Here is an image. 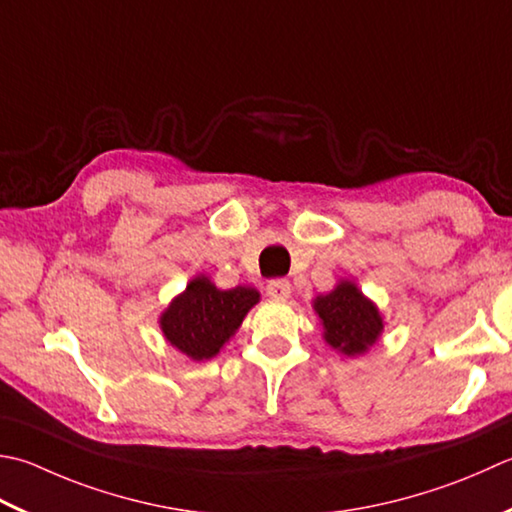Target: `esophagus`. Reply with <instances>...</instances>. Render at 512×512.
<instances>
[{"label":"esophagus","mask_w":512,"mask_h":512,"mask_svg":"<svg viewBox=\"0 0 512 512\" xmlns=\"http://www.w3.org/2000/svg\"><path fill=\"white\" fill-rule=\"evenodd\" d=\"M266 293L273 299H288L290 293H293V286H290L288 279H270L266 286Z\"/></svg>","instance_id":"1"}]
</instances>
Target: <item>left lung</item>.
I'll list each match as a JSON object with an SVG mask.
<instances>
[{
	"label": "left lung",
	"instance_id": "obj_1",
	"mask_svg": "<svg viewBox=\"0 0 512 512\" xmlns=\"http://www.w3.org/2000/svg\"><path fill=\"white\" fill-rule=\"evenodd\" d=\"M313 310L324 328V342L344 357H362L384 333V315L353 279H339L333 290L313 299Z\"/></svg>",
	"mask_w": 512,
	"mask_h": 512
}]
</instances>
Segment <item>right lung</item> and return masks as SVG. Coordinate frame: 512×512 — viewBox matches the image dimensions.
I'll return each mask as SVG.
<instances>
[{
    "label": "right lung",
    "mask_w": 512,
    "mask_h": 512,
    "mask_svg": "<svg viewBox=\"0 0 512 512\" xmlns=\"http://www.w3.org/2000/svg\"><path fill=\"white\" fill-rule=\"evenodd\" d=\"M255 304H259V290L253 286L222 290L210 277L195 275L162 310L159 328L179 353L193 362H206L235 337Z\"/></svg>",
    "instance_id": "right-lung-1"
}]
</instances>
